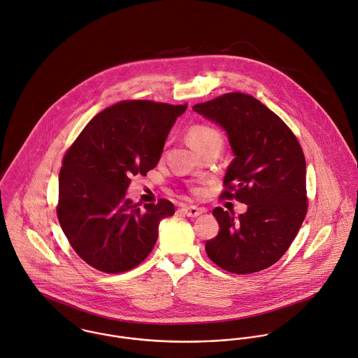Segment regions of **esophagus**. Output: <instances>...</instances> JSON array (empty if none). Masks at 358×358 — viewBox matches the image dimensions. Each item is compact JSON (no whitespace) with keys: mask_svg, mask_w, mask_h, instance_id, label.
<instances>
[{"mask_svg":"<svg viewBox=\"0 0 358 358\" xmlns=\"http://www.w3.org/2000/svg\"><path fill=\"white\" fill-rule=\"evenodd\" d=\"M182 212L188 217H198V215H202L205 210L198 206H185V208H182Z\"/></svg>","mask_w":358,"mask_h":358,"instance_id":"obj_1","label":"esophagus"}]
</instances>
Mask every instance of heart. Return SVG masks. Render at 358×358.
<instances>
[{"instance_id":"b5f03b06","label":"heart","mask_w":358,"mask_h":358,"mask_svg":"<svg viewBox=\"0 0 358 358\" xmlns=\"http://www.w3.org/2000/svg\"><path fill=\"white\" fill-rule=\"evenodd\" d=\"M188 140L198 152H203L205 149H208L210 146H215V145L221 146L222 145V137H221L220 131L208 124H196V126L191 127L188 131ZM194 191L196 194L202 192L201 188H195Z\"/></svg>"}]
</instances>
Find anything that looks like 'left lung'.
I'll return each mask as SVG.
<instances>
[{
	"instance_id": "8db88e82",
	"label": "left lung",
	"mask_w": 358,
	"mask_h": 358,
	"mask_svg": "<svg viewBox=\"0 0 358 358\" xmlns=\"http://www.w3.org/2000/svg\"><path fill=\"white\" fill-rule=\"evenodd\" d=\"M192 109L227 131L235 155L220 198L248 205L238 218L215 208L220 232L206 242V253L232 274L268 268L285 255L307 213L303 149L284 120L252 95L228 92Z\"/></svg>"
}]
</instances>
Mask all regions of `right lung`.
I'll use <instances>...</instances> for the list:
<instances>
[{
    "label": "right lung",
    "mask_w": 358,
    "mask_h": 358,
    "mask_svg": "<svg viewBox=\"0 0 358 358\" xmlns=\"http://www.w3.org/2000/svg\"><path fill=\"white\" fill-rule=\"evenodd\" d=\"M184 105L133 99L98 113L66 150L57 215L74 252L91 267L129 271L153 249L159 222L174 215L167 199L141 210L126 199L131 177L156 167Z\"/></svg>",
    "instance_id": "obj_1"
}]
</instances>
